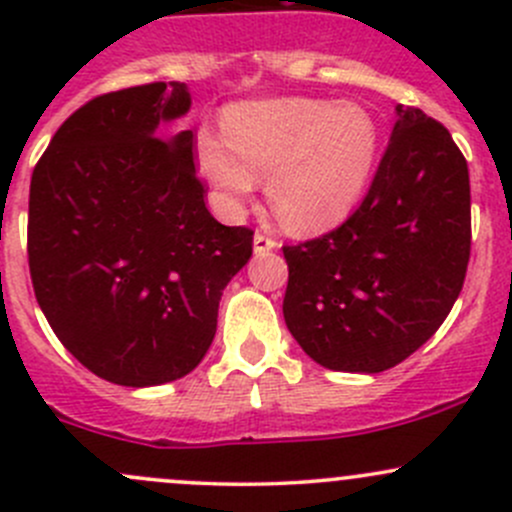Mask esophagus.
Listing matches in <instances>:
<instances>
[{
	"instance_id": "obj_1",
	"label": "esophagus",
	"mask_w": 512,
	"mask_h": 512,
	"mask_svg": "<svg viewBox=\"0 0 512 512\" xmlns=\"http://www.w3.org/2000/svg\"><path fill=\"white\" fill-rule=\"evenodd\" d=\"M252 245H255V255L257 257L270 255L272 250H277V240H272V237L262 235V232H255V237H252Z\"/></svg>"
}]
</instances>
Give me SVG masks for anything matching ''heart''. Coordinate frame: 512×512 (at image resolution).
<instances>
[{"instance_id": "heart-1", "label": "heart", "mask_w": 512, "mask_h": 512, "mask_svg": "<svg viewBox=\"0 0 512 512\" xmlns=\"http://www.w3.org/2000/svg\"><path fill=\"white\" fill-rule=\"evenodd\" d=\"M223 133L198 128L193 158L210 200L232 218L267 173V198L287 230H332L364 198L381 158V126L356 101L265 98L235 103Z\"/></svg>"}]
</instances>
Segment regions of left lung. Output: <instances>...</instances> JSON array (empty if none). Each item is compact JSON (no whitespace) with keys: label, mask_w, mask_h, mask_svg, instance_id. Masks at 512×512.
I'll return each mask as SVG.
<instances>
[{"label":"left lung","mask_w":512,"mask_h":512,"mask_svg":"<svg viewBox=\"0 0 512 512\" xmlns=\"http://www.w3.org/2000/svg\"><path fill=\"white\" fill-rule=\"evenodd\" d=\"M471 257V180L451 133L396 106L364 203L337 230L285 247L287 329L332 371L379 374L436 334Z\"/></svg>","instance_id":"8db88e82"}]
</instances>
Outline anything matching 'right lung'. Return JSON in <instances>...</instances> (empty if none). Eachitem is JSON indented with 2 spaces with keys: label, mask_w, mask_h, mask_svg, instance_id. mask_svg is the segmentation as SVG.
<instances>
[{
  "label": "right lung",
  "mask_w": 512,
  "mask_h": 512,
  "mask_svg": "<svg viewBox=\"0 0 512 512\" xmlns=\"http://www.w3.org/2000/svg\"><path fill=\"white\" fill-rule=\"evenodd\" d=\"M180 81L103 94L71 113L29 188V272L59 342L111 384L183 379L208 354L252 230L220 225L195 175Z\"/></svg>",
  "instance_id": "obj_1"
}]
</instances>
